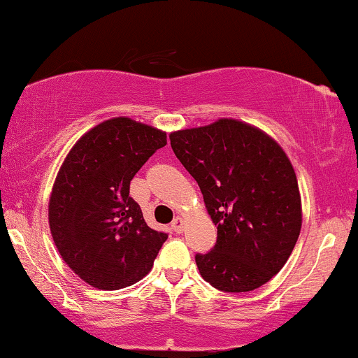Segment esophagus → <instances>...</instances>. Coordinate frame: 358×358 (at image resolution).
Segmentation results:
<instances>
[{"label":"esophagus","instance_id":"esophagus-1","mask_svg":"<svg viewBox=\"0 0 358 358\" xmlns=\"http://www.w3.org/2000/svg\"><path fill=\"white\" fill-rule=\"evenodd\" d=\"M171 228H173L176 234H182L183 228H185V220H183V218L182 217H176L175 220H173V223H171Z\"/></svg>","mask_w":358,"mask_h":358}]
</instances>
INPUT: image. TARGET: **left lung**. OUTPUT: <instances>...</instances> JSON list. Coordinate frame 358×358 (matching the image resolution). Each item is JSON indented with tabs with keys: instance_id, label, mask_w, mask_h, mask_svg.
<instances>
[{
	"instance_id": "8db88e82",
	"label": "left lung",
	"mask_w": 358,
	"mask_h": 358,
	"mask_svg": "<svg viewBox=\"0 0 358 358\" xmlns=\"http://www.w3.org/2000/svg\"><path fill=\"white\" fill-rule=\"evenodd\" d=\"M170 141L217 227L213 250L195 257L200 275L222 292L262 287L287 264L302 228L287 153L260 128L234 118L173 131Z\"/></svg>"
}]
</instances>
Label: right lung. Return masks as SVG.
Wrapping results in <instances>:
<instances>
[{
  "mask_svg": "<svg viewBox=\"0 0 358 358\" xmlns=\"http://www.w3.org/2000/svg\"><path fill=\"white\" fill-rule=\"evenodd\" d=\"M165 145V131L116 116L86 131L64 158L50 195V230L88 285L120 290L152 270L168 235L146 225L130 182Z\"/></svg>",
  "mask_w": 358,
  "mask_h": 358,
  "instance_id": "obj_1",
  "label": "right lung"
}]
</instances>
